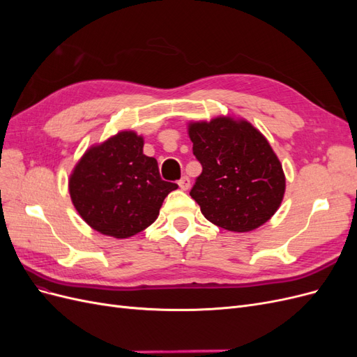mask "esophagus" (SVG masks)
<instances>
[{
  "label": "esophagus",
  "instance_id": "obj_1",
  "mask_svg": "<svg viewBox=\"0 0 357 357\" xmlns=\"http://www.w3.org/2000/svg\"><path fill=\"white\" fill-rule=\"evenodd\" d=\"M189 186H190V180H189L188 177H181V178L178 180V188H180L181 190H188Z\"/></svg>",
  "mask_w": 357,
  "mask_h": 357
}]
</instances>
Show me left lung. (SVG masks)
<instances>
[{
  "label": "left lung",
  "mask_w": 357,
  "mask_h": 357,
  "mask_svg": "<svg viewBox=\"0 0 357 357\" xmlns=\"http://www.w3.org/2000/svg\"><path fill=\"white\" fill-rule=\"evenodd\" d=\"M188 134L202 165L190 197L204 218L231 232H250L271 219L284 198L286 176L264 134L232 116L189 122Z\"/></svg>",
  "instance_id": "left-lung-1"
}]
</instances>
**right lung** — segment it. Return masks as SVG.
<instances>
[{"label":"right lung","mask_w":357,"mask_h":357,"mask_svg":"<svg viewBox=\"0 0 357 357\" xmlns=\"http://www.w3.org/2000/svg\"><path fill=\"white\" fill-rule=\"evenodd\" d=\"M143 147L144 138L125 129L91 146L73 168L71 202L93 231L129 238L158 219L162 202L177 189L160 178L156 159Z\"/></svg>","instance_id":"right-lung-1"}]
</instances>
